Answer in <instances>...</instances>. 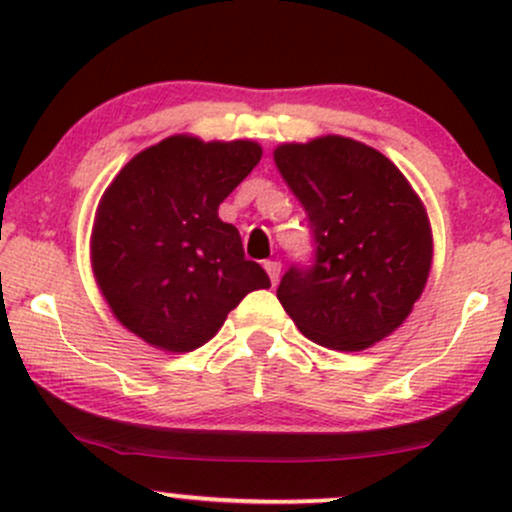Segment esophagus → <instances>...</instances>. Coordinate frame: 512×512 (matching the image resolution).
<instances>
[{"label": "esophagus", "mask_w": 512, "mask_h": 512, "mask_svg": "<svg viewBox=\"0 0 512 512\" xmlns=\"http://www.w3.org/2000/svg\"><path fill=\"white\" fill-rule=\"evenodd\" d=\"M264 269H267L269 279H272V284L276 286V281H279V274H281V262L267 260V262H264Z\"/></svg>", "instance_id": "1"}]
</instances>
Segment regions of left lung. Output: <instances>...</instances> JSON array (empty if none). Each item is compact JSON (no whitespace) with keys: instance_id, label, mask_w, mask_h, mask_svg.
<instances>
[{"instance_id":"obj_1","label":"left lung","mask_w":512,"mask_h":512,"mask_svg":"<svg viewBox=\"0 0 512 512\" xmlns=\"http://www.w3.org/2000/svg\"><path fill=\"white\" fill-rule=\"evenodd\" d=\"M274 163L305 207L315 264L291 267L276 298L310 342L363 351L407 320L428 281L426 207L390 158L327 134L279 144Z\"/></svg>"}]
</instances>
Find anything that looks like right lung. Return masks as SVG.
Segmentation results:
<instances>
[{
    "instance_id": "right-lung-1",
    "label": "right lung",
    "mask_w": 512,
    "mask_h": 512,
    "mask_svg": "<svg viewBox=\"0 0 512 512\" xmlns=\"http://www.w3.org/2000/svg\"><path fill=\"white\" fill-rule=\"evenodd\" d=\"M250 139L202 142L173 134L127 163L103 192L91 231V267L122 327L185 354L207 344L269 276L245 260L219 204L260 163Z\"/></svg>"
}]
</instances>
